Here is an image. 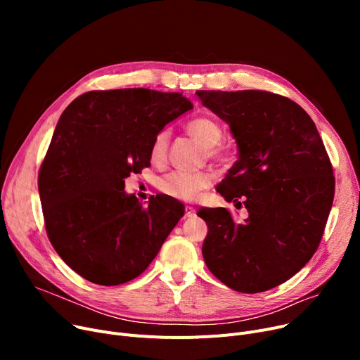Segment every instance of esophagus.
Here are the masks:
<instances>
[{"label":"esophagus","instance_id":"esophagus-1","mask_svg":"<svg viewBox=\"0 0 360 360\" xmlns=\"http://www.w3.org/2000/svg\"><path fill=\"white\" fill-rule=\"evenodd\" d=\"M195 209H194V207H191V205H186L185 207V216L186 217H194L195 216Z\"/></svg>","mask_w":360,"mask_h":360}]
</instances>
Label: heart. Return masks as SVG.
<instances>
[{
	"label": "heart",
	"mask_w": 360,
	"mask_h": 360,
	"mask_svg": "<svg viewBox=\"0 0 360 360\" xmlns=\"http://www.w3.org/2000/svg\"><path fill=\"white\" fill-rule=\"evenodd\" d=\"M186 131L193 139H195L201 146L207 147V156L212 159L223 158L224 150L220 146L223 139V128L221 125L210 118V117H198L188 122ZM169 139L170 132L169 129L163 128L156 132V136L151 140L150 144V159L153 163L160 165L166 160L167 148H169ZM214 174L210 170H201V172L190 174V172H169L163 175L159 182L158 188L159 191L165 195H169L176 200L191 201L195 200L202 191L209 190L214 184Z\"/></svg>",
	"instance_id": "obj_1"
}]
</instances>
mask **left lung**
<instances>
[{
	"instance_id": "obj_1",
	"label": "left lung",
	"mask_w": 360,
	"mask_h": 360,
	"mask_svg": "<svg viewBox=\"0 0 360 360\" xmlns=\"http://www.w3.org/2000/svg\"><path fill=\"white\" fill-rule=\"evenodd\" d=\"M195 94L229 124L239 148L217 191L248 210L245 221L223 207L197 213L209 226L204 261L228 288L266 292L318 248L334 198L330 158L311 117L289 98L266 90Z\"/></svg>"
}]
</instances>
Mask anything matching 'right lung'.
Wrapping results in <instances>:
<instances>
[{"label":"right lung","mask_w":360,"mask_h":360,"mask_svg":"<svg viewBox=\"0 0 360 360\" xmlns=\"http://www.w3.org/2000/svg\"><path fill=\"white\" fill-rule=\"evenodd\" d=\"M190 109L181 93L118 89L83 93L63 112L37 185L53 250L86 280L139 277L184 216L163 195L144 207L124 179L150 166L156 132Z\"/></svg>","instance_id":"obj_1"}]
</instances>
